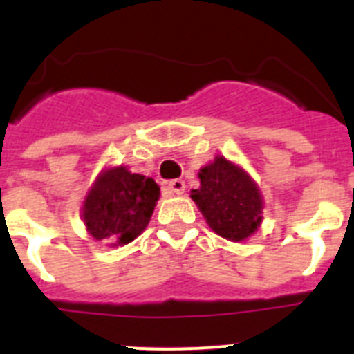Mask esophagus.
<instances>
[{
    "label": "esophagus",
    "instance_id": "1",
    "mask_svg": "<svg viewBox=\"0 0 354 354\" xmlns=\"http://www.w3.org/2000/svg\"><path fill=\"white\" fill-rule=\"evenodd\" d=\"M168 188H170V192L175 193V195H183L184 188H186V184H184L183 179H174V180H170Z\"/></svg>",
    "mask_w": 354,
    "mask_h": 354
}]
</instances>
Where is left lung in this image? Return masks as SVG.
Wrapping results in <instances>:
<instances>
[{
	"instance_id": "1",
	"label": "left lung",
	"mask_w": 354,
	"mask_h": 354,
	"mask_svg": "<svg viewBox=\"0 0 354 354\" xmlns=\"http://www.w3.org/2000/svg\"><path fill=\"white\" fill-rule=\"evenodd\" d=\"M198 179L201 186L189 197L211 231L229 241H243L261 227L263 195L241 166L216 156L198 170Z\"/></svg>"
}]
</instances>
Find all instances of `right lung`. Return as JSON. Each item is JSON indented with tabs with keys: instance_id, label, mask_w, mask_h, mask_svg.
<instances>
[{
	"instance_id": "add662e5",
	"label": "right lung",
	"mask_w": 354,
	"mask_h": 354,
	"mask_svg": "<svg viewBox=\"0 0 354 354\" xmlns=\"http://www.w3.org/2000/svg\"><path fill=\"white\" fill-rule=\"evenodd\" d=\"M159 195L152 177L132 174L127 166L104 168L84 198V225L95 240L127 245L147 229Z\"/></svg>"
}]
</instances>
